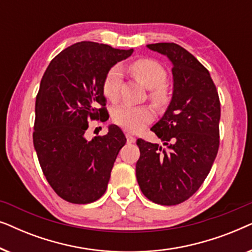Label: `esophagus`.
Returning <instances> with one entry per match:
<instances>
[{
  "mask_svg": "<svg viewBox=\"0 0 252 252\" xmlns=\"http://www.w3.org/2000/svg\"><path fill=\"white\" fill-rule=\"evenodd\" d=\"M126 139H127V142H128V143L135 142V137H134L133 135H130V134H128V133L126 134Z\"/></svg>",
  "mask_w": 252,
  "mask_h": 252,
  "instance_id": "esophagus-1",
  "label": "esophagus"
}]
</instances>
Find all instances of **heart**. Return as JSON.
<instances>
[{"instance_id": "b5f03b06", "label": "heart", "mask_w": 252, "mask_h": 252, "mask_svg": "<svg viewBox=\"0 0 252 252\" xmlns=\"http://www.w3.org/2000/svg\"><path fill=\"white\" fill-rule=\"evenodd\" d=\"M130 71L137 81L144 87L151 89L150 98L156 104H163L167 99V92L163 86L167 74L163 66L150 60H139L130 65ZM122 84L119 67H112L103 80V93L110 101L118 96ZM153 119V113L146 106H132L127 104L117 105L112 110V120L117 125L128 132L136 133Z\"/></svg>"}]
</instances>
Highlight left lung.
I'll list each match as a JSON object with an SVG mask.
<instances>
[{
    "label": "left lung",
    "mask_w": 252,
    "mask_h": 252,
    "mask_svg": "<svg viewBox=\"0 0 252 252\" xmlns=\"http://www.w3.org/2000/svg\"><path fill=\"white\" fill-rule=\"evenodd\" d=\"M170 60L173 93L164 116L151 127L163 141H136V179L143 195L160 205L180 204L208 177L219 148L220 102L209 71L175 43L147 44Z\"/></svg>",
    "instance_id": "8db88e82"
}]
</instances>
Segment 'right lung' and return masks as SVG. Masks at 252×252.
Wrapping results in <instances>:
<instances>
[{
  "label": "right lung",
  "instance_id": "1",
  "mask_svg": "<svg viewBox=\"0 0 252 252\" xmlns=\"http://www.w3.org/2000/svg\"><path fill=\"white\" fill-rule=\"evenodd\" d=\"M133 49L82 41L50 62L35 102L33 143L51 188L74 204L95 202L104 194L117 155L126 137L117 125L91 141L89 120H108L103 80Z\"/></svg>",
  "mask_w": 252,
  "mask_h": 252
}]
</instances>
